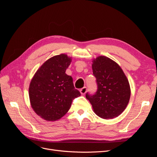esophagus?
I'll return each mask as SVG.
<instances>
[{"mask_svg":"<svg viewBox=\"0 0 157 157\" xmlns=\"http://www.w3.org/2000/svg\"><path fill=\"white\" fill-rule=\"evenodd\" d=\"M86 91H87V88L86 87H83L80 90V92L81 94H84L86 92Z\"/></svg>","mask_w":157,"mask_h":157,"instance_id":"esophagus-1","label":"esophagus"}]
</instances>
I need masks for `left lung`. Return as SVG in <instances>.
I'll list each match as a JSON object with an SVG mask.
<instances>
[{
  "instance_id": "1",
  "label": "left lung",
  "mask_w": 157,
  "mask_h": 157,
  "mask_svg": "<svg viewBox=\"0 0 157 157\" xmlns=\"http://www.w3.org/2000/svg\"><path fill=\"white\" fill-rule=\"evenodd\" d=\"M93 75L98 89L93 95L86 94L94 111L104 119L113 118L124 111L130 98L129 82L116 62L105 56L93 60Z\"/></svg>"
}]
</instances>
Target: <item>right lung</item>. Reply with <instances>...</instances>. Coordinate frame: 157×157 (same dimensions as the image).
Segmentation results:
<instances>
[{"label":"right lung","instance_id":"1","mask_svg":"<svg viewBox=\"0 0 157 157\" xmlns=\"http://www.w3.org/2000/svg\"><path fill=\"white\" fill-rule=\"evenodd\" d=\"M71 58L61 54L44 62L37 70L29 85L32 108L46 121H55L68 112L74 99L80 96L73 78L65 73Z\"/></svg>","mask_w":157,"mask_h":157}]
</instances>
